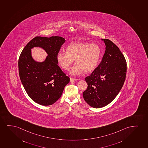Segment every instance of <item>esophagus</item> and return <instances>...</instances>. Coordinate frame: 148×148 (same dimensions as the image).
Returning <instances> with one entry per match:
<instances>
[{
    "label": "esophagus",
    "mask_w": 148,
    "mask_h": 148,
    "mask_svg": "<svg viewBox=\"0 0 148 148\" xmlns=\"http://www.w3.org/2000/svg\"><path fill=\"white\" fill-rule=\"evenodd\" d=\"M78 79H75V78H71L70 77V82H75V81H77Z\"/></svg>",
    "instance_id": "esophagus-1"
}]
</instances>
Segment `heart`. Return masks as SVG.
Instances as JSON below:
<instances>
[{
    "label": "heart",
    "mask_w": 148,
    "mask_h": 148,
    "mask_svg": "<svg viewBox=\"0 0 148 148\" xmlns=\"http://www.w3.org/2000/svg\"><path fill=\"white\" fill-rule=\"evenodd\" d=\"M101 50L95 44L76 42L69 45L66 52H59L57 60L62 68L69 70L75 60V65L71 69V75H80L84 71L90 72L93 71L98 65Z\"/></svg>",
    "instance_id": "1"
}]
</instances>
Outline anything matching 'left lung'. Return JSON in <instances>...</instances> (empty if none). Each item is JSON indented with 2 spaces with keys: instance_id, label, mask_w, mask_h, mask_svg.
Segmentation results:
<instances>
[{
  "instance_id": "1",
  "label": "left lung",
  "mask_w": 148,
  "mask_h": 148,
  "mask_svg": "<svg viewBox=\"0 0 148 148\" xmlns=\"http://www.w3.org/2000/svg\"><path fill=\"white\" fill-rule=\"evenodd\" d=\"M106 51L99 65L85 78L88 87L83 93L85 101L92 108H102L112 101L125 82L127 62L116 45L108 39H101Z\"/></svg>"
}]
</instances>
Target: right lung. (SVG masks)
I'll list each match as a JSON object with an SVG mask.
<instances>
[{
	"instance_id": "right-lung-1",
	"label": "right lung",
	"mask_w": 148,
	"mask_h": 148,
	"mask_svg": "<svg viewBox=\"0 0 148 148\" xmlns=\"http://www.w3.org/2000/svg\"><path fill=\"white\" fill-rule=\"evenodd\" d=\"M65 42L62 37H36L29 41L19 56L20 79L27 94L37 103L52 105L60 98L70 78L58 65L57 55ZM34 47L43 48L48 54L42 62H36L31 56Z\"/></svg>"
}]
</instances>
